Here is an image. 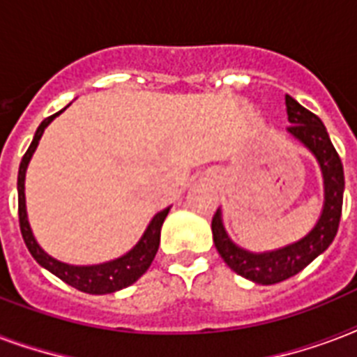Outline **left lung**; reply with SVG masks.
Masks as SVG:
<instances>
[{"mask_svg":"<svg viewBox=\"0 0 357 357\" xmlns=\"http://www.w3.org/2000/svg\"><path fill=\"white\" fill-rule=\"evenodd\" d=\"M287 115L292 126L287 128L289 135L302 143L319 162L324 181V204L314 227L305 236L292 244L272 251H248L234 244L223 225L222 208L212 218V238L218 253L222 255L233 272L259 284H275L296 275L303 268L322 255L333 242L339 229L342 210V192H344V173L342 164L326 126L314 113L298 104L292 96H284Z\"/></svg>","mask_w":357,"mask_h":357,"instance_id":"8db88e82","label":"left lung"}]
</instances>
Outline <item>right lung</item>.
<instances>
[{
  "label": "right lung",
  "mask_w": 357,
  "mask_h": 357,
  "mask_svg": "<svg viewBox=\"0 0 357 357\" xmlns=\"http://www.w3.org/2000/svg\"><path fill=\"white\" fill-rule=\"evenodd\" d=\"M65 109H61V112H57L52 117L44 119L40 126L37 128V132H35V137H33L27 153L24 154V158L20 162V169H18V218H20L22 236H24V242H26L27 250L33 255V259L40 266L46 268L48 272L57 275L61 281H65L66 284H70V287L82 292H87V294H112V292H117L135 283L143 273L147 272L149 266L153 264L160 245V231H162L164 220L169 214L171 206L158 212L149 222L145 233L141 234V238L137 240V244L132 250L126 251L124 255L117 257V259H113V261L100 262V264H87V266H76V264L61 262L52 255H48L38 245L37 238L33 236L31 225H29V220H27L26 171L33 158V153L37 151L38 141L43 137L46 126Z\"/></svg>",
  "instance_id": "right-lung-1"
}]
</instances>
